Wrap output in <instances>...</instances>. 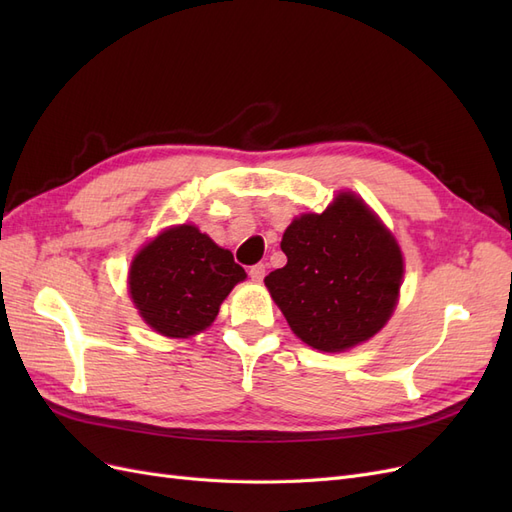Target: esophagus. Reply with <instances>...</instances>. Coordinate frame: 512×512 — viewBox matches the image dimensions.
<instances>
[{
    "label": "esophagus",
    "instance_id": "esophagus-1",
    "mask_svg": "<svg viewBox=\"0 0 512 512\" xmlns=\"http://www.w3.org/2000/svg\"><path fill=\"white\" fill-rule=\"evenodd\" d=\"M265 273H267V267L262 265V262H258V265L250 267V277H252V282H262V280H265Z\"/></svg>",
    "mask_w": 512,
    "mask_h": 512
}]
</instances>
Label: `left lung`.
<instances>
[{
  "label": "left lung",
  "mask_w": 512,
  "mask_h": 512,
  "mask_svg": "<svg viewBox=\"0 0 512 512\" xmlns=\"http://www.w3.org/2000/svg\"><path fill=\"white\" fill-rule=\"evenodd\" d=\"M282 252L286 267L271 271L265 286L307 346L344 352L389 322L404 280V256L363 198L339 192L322 213L294 218Z\"/></svg>",
  "instance_id": "1"
}]
</instances>
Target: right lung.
Masks as SVG:
<instances>
[{
	"label": "right lung",
	"mask_w": 512,
	"mask_h": 512,
	"mask_svg": "<svg viewBox=\"0 0 512 512\" xmlns=\"http://www.w3.org/2000/svg\"><path fill=\"white\" fill-rule=\"evenodd\" d=\"M245 271L194 224L162 230L130 265L128 288L138 314L164 337L185 339L211 327Z\"/></svg>",
	"instance_id": "add662e5"
}]
</instances>
